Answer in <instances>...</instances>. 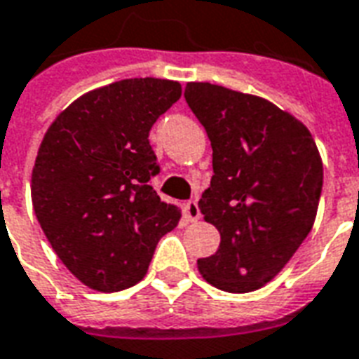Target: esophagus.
Returning <instances> with one entry per match:
<instances>
[{"instance_id":"esophagus-1","label":"esophagus","mask_w":359,"mask_h":359,"mask_svg":"<svg viewBox=\"0 0 359 359\" xmlns=\"http://www.w3.org/2000/svg\"><path fill=\"white\" fill-rule=\"evenodd\" d=\"M184 213H187L188 221H192V223L202 217V213H200V208H198L196 200H190V202L184 203Z\"/></svg>"}]
</instances>
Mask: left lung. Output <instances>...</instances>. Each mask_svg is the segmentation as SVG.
Masks as SVG:
<instances>
[{
  "label": "left lung",
  "instance_id": "left-lung-1",
  "mask_svg": "<svg viewBox=\"0 0 359 359\" xmlns=\"http://www.w3.org/2000/svg\"><path fill=\"white\" fill-rule=\"evenodd\" d=\"M184 100L208 133L213 177L198 202L221 233L198 259L210 285L252 292L283 269L316 221L323 163L298 118L257 95L188 82Z\"/></svg>",
  "mask_w": 359,
  "mask_h": 359
}]
</instances>
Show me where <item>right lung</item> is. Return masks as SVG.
Returning <instances> with one entry per match:
<instances>
[{"mask_svg":"<svg viewBox=\"0 0 359 359\" xmlns=\"http://www.w3.org/2000/svg\"><path fill=\"white\" fill-rule=\"evenodd\" d=\"M180 84L126 79L92 90L59 115L32 169V205L59 259L81 283L117 292L140 283L180 208L151 187L149 130Z\"/></svg>","mask_w":359,"mask_h":359,"instance_id":"add662e5","label":"right lung"}]
</instances>
